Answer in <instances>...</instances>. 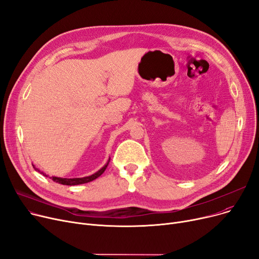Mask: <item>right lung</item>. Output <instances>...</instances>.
I'll return each mask as SVG.
<instances>
[{"mask_svg": "<svg viewBox=\"0 0 259 259\" xmlns=\"http://www.w3.org/2000/svg\"><path fill=\"white\" fill-rule=\"evenodd\" d=\"M109 161H110V159H109V160L107 161V164H106L102 169H100L98 172H95L94 174H92V175H90V176H86V178H79V179H62V178H57V176H52L51 179H52L53 182L62 184V185H67V186H74V185L86 184V183L92 182L93 180L98 179L99 176H101V175L104 173V171L106 170V168H107V166H108V164H109ZM32 166H33V168H34L36 171H38L40 174H43L44 176H47L44 172H40L38 169H36V168L34 167V165H32Z\"/></svg>", "mask_w": 259, "mask_h": 259, "instance_id": "obj_1", "label": "right lung"}]
</instances>
